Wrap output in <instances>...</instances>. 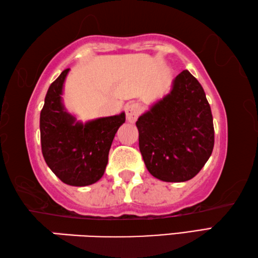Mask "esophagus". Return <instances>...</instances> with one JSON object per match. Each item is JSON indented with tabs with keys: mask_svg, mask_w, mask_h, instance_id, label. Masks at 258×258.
<instances>
[{
	"mask_svg": "<svg viewBox=\"0 0 258 258\" xmlns=\"http://www.w3.org/2000/svg\"><path fill=\"white\" fill-rule=\"evenodd\" d=\"M142 111V107L137 103H130L126 104L125 106V115L126 120L129 122H135Z\"/></svg>",
	"mask_w": 258,
	"mask_h": 258,
	"instance_id": "34e87169",
	"label": "esophagus"
}]
</instances>
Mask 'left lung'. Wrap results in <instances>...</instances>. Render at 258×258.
Wrapping results in <instances>:
<instances>
[{
    "mask_svg": "<svg viewBox=\"0 0 258 258\" xmlns=\"http://www.w3.org/2000/svg\"><path fill=\"white\" fill-rule=\"evenodd\" d=\"M139 150L150 173L162 181L192 179L214 147L211 106L202 85L188 70L172 89L138 117Z\"/></svg>",
    "mask_w": 258,
    "mask_h": 258,
    "instance_id": "left-lung-1",
    "label": "left lung"
}]
</instances>
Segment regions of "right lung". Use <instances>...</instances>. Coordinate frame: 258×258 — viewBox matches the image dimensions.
<instances>
[{"label": "right lung", "instance_id": "add662e5", "mask_svg": "<svg viewBox=\"0 0 258 258\" xmlns=\"http://www.w3.org/2000/svg\"><path fill=\"white\" fill-rule=\"evenodd\" d=\"M70 69L53 81L40 111V143L44 160L62 182L84 187L103 177L113 138L124 123V112L117 115L79 122L62 102L63 84Z\"/></svg>", "mask_w": 258, "mask_h": 258}]
</instances>
